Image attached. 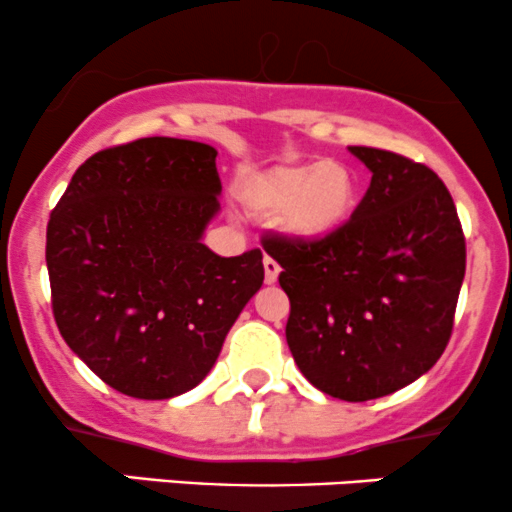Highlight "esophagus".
<instances>
[{"mask_svg":"<svg viewBox=\"0 0 512 512\" xmlns=\"http://www.w3.org/2000/svg\"><path fill=\"white\" fill-rule=\"evenodd\" d=\"M262 264H264V281H267V284H276V279H279V272H281L279 262L272 260L269 255H264Z\"/></svg>","mask_w":512,"mask_h":512,"instance_id":"obj_1","label":"esophagus"}]
</instances>
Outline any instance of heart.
Returning a JSON list of instances; mask_svg holds the SVG:
<instances>
[{"mask_svg": "<svg viewBox=\"0 0 512 512\" xmlns=\"http://www.w3.org/2000/svg\"><path fill=\"white\" fill-rule=\"evenodd\" d=\"M240 202L257 219H276L293 243L320 245L349 226L358 207V182L354 170L332 158L281 163L245 178Z\"/></svg>", "mask_w": 512, "mask_h": 512, "instance_id": "obj_1", "label": "heart"}]
</instances>
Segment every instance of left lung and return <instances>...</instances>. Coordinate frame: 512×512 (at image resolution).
I'll use <instances>...</instances> for the list:
<instances>
[{
	"instance_id": "8db88e82",
	"label": "left lung",
	"mask_w": 512,
	"mask_h": 512,
	"mask_svg": "<svg viewBox=\"0 0 512 512\" xmlns=\"http://www.w3.org/2000/svg\"><path fill=\"white\" fill-rule=\"evenodd\" d=\"M349 151L373 175L349 226L320 245L264 238V250L281 264L296 366L325 395L366 402L436 366L467 252L455 202L431 168L383 149Z\"/></svg>"
}]
</instances>
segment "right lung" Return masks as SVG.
Here are the masks:
<instances>
[{"label": "right lung", "mask_w": 512, "mask_h": 512, "mask_svg": "<svg viewBox=\"0 0 512 512\" xmlns=\"http://www.w3.org/2000/svg\"><path fill=\"white\" fill-rule=\"evenodd\" d=\"M214 146L146 137L93 154L48 223L52 313L81 361L137 399H170L209 375L264 281L262 252L221 257Z\"/></svg>", "instance_id": "add662e5"}]
</instances>
